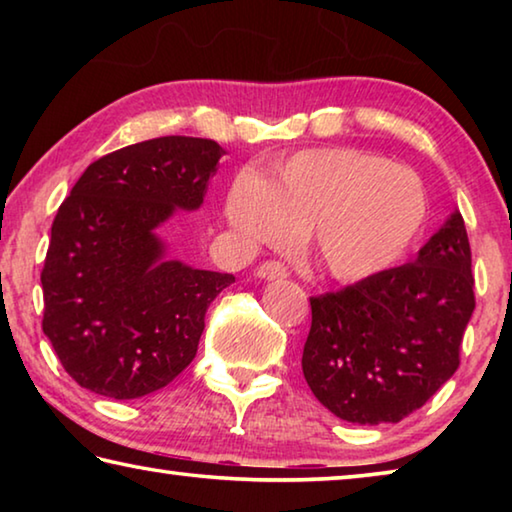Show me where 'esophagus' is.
Here are the masks:
<instances>
[{
  "label": "esophagus",
  "mask_w": 512,
  "mask_h": 512,
  "mask_svg": "<svg viewBox=\"0 0 512 512\" xmlns=\"http://www.w3.org/2000/svg\"><path fill=\"white\" fill-rule=\"evenodd\" d=\"M255 275L259 277V280H282V277H287V266L271 259V262L259 264L255 268Z\"/></svg>",
  "instance_id": "obj_1"
}]
</instances>
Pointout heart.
I'll return each instance as SVG.
<instances>
[{"mask_svg": "<svg viewBox=\"0 0 512 512\" xmlns=\"http://www.w3.org/2000/svg\"><path fill=\"white\" fill-rule=\"evenodd\" d=\"M427 212L418 173L350 146L300 151L264 180L241 173L225 198V219L241 239L277 244L307 230L318 266L341 282L400 262Z\"/></svg>", "mask_w": 512, "mask_h": 512, "instance_id": "obj_1", "label": "heart"}]
</instances>
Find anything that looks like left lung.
<instances>
[{"mask_svg":"<svg viewBox=\"0 0 512 512\" xmlns=\"http://www.w3.org/2000/svg\"><path fill=\"white\" fill-rule=\"evenodd\" d=\"M309 302L302 372L316 400L354 424L400 422L458 368L474 311L461 212L447 216L413 262Z\"/></svg>","mask_w":512,"mask_h":512,"instance_id":"obj_1","label":"left lung"}]
</instances>
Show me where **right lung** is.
I'll use <instances>...</instances> for the list:
<instances>
[{
    "label": "right lung",
    "mask_w": 512,
    "mask_h": 512,
    "mask_svg": "<svg viewBox=\"0 0 512 512\" xmlns=\"http://www.w3.org/2000/svg\"><path fill=\"white\" fill-rule=\"evenodd\" d=\"M225 151L169 135L103 155L58 207L42 268V332L76 384L135 400L196 357L205 311L235 275L167 257L158 235L203 205Z\"/></svg>",
    "instance_id": "add662e5"
}]
</instances>
